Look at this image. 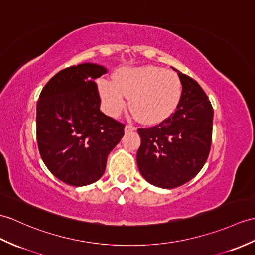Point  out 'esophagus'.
<instances>
[{"mask_svg": "<svg viewBox=\"0 0 255 255\" xmlns=\"http://www.w3.org/2000/svg\"><path fill=\"white\" fill-rule=\"evenodd\" d=\"M135 129H137V127L128 124V125H126V127H125V132H131V131H134Z\"/></svg>", "mask_w": 255, "mask_h": 255, "instance_id": "34e87169", "label": "esophagus"}]
</instances>
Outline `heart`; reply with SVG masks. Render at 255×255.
Instances as JSON below:
<instances>
[{
  "mask_svg": "<svg viewBox=\"0 0 255 255\" xmlns=\"http://www.w3.org/2000/svg\"><path fill=\"white\" fill-rule=\"evenodd\" d=\"M99 93L108 114L117 116L130 98V108L139 120L155 125L178 108L182 85L178 75L161 67H125L117 70L114 80L101 79Z\"/></svg>",
  "mask_w": 255,
  "mask_h": 255,
  "instance_id": "1",
  "label": "heart"
}]
</instances>
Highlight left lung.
Wrapping results in <instances>:
<instances>
[{"label":"left lung","mask_w":255,"mask_h":255,"mask_svg":"<svg viewBox=\"0 0 255 255\" xmlns=\"http://www.w3.org/2000/svg\"><path fill=\"white\" fill-rule=\"evenodd\" d=\"M182 94L175 113L149 128H139L137 164L151 185L173 189L202 169L212 143V104L197 81L177 70Z\"/></svg>","instance_id":"left-lung-1"}]
</instances>
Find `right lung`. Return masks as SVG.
Here are the masks:
<instances>
[{
    "mask_svg": "<svg viewBox=\"0 0 255 255\" xmlns=\"http://www.w3.org/2000/svg\"><path fill=\"white\" fill-rule=\"evenodd\" d=\"M106 72L97 64L74 65L53 76L40 93V155L47 169L70 186H87L99 180L110 152L124 135L125 124L100 111L94 80Z\"/></svg>",
    "mask_w": 255,
    "mask_h": 255,
    "instance_id": "right-lung-1",
    "label": "right lung"
}]
</instances>
